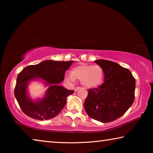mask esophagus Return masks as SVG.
<instances>
[{
  "label": "esophagus",
  "instance_id": "34e87169",
  "mask_svg": "<svg viewBox=\"0 0 153 153\" xmlns=\"http://www.w3.org/2000/svg\"><path fill=\"white\" fill-rule=\"evenodd\" d=\"M79 88H79V87H76V88H75V89H74V91H75V92H77V90H79Z\"/></svg>",
  "mask_w": 153,
  "mask_h": 153
}]
</instances>
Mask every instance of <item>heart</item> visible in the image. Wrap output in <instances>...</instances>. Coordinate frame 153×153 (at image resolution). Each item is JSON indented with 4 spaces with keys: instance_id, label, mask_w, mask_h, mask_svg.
Instances as JSON below:
<instances>
[{
    "instance_id": "heart-1",
    "label": "heart",
    "mask_w": 153,
    "mask_h": 153,
    "mask_svg": "<svg viewBox=\"0 0 153 153\" xmlns=\"http://www.w3.org/2000/svg\"><path fill=\"white\" fill-rule=\"evenodd\" d=\"M66 79L70 84L79 79L82 86L86 88H94L101 84L103 70L98 65H79L72 69L71 73L66 75Z\"/></svg>"
}]
</instances>
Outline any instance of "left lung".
<instances>
[{
    "label": "left lung",
    "instance_id": "1",
    "mask_svg": "<svg viewBox=\"0 0 153 153\" xmlns=\"http://www.w3.org/2000/svg\"><path fill=\"white\" fill-rule=\"evenodd\" d=\"M102 69L105 82L99 88L90 89L84 108L90 117L102 123L117 120L134 100L136 79L128 69L115 62L94 61Z\"/></svg>",
    "mask_w": 153,
    "mask_h": 153
}]
</instances>
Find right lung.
I'll return each mask as SVG.
<instances>
[{"instance_id": "right-lung-1", "label": "right lung", "mask_w": 153, "mask_h": 153, "mask_svg": "<svg viewBox=\"0 0 153 153\" xmlns=\"http://www.w3.org/2000/svg\"><path fill=\"white\" fill-rule=\"evenodd\" d=\"M74 61L46 60L30 65L18 74L14 94L21 108L28 117L38 120H47L56 117L66 105L67 98L74 90L59 85L63 81L65 73ZM42 81L48 87L42 98L33 100L28 93L32 81Z\"/></svg>"}]
</instances>
